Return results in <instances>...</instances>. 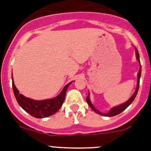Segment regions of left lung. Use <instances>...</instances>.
<instances>
[{
	"label": "left lung",
	"mask_w": 151,
	"mask_h": 151,
	"mask_svg": "<svg viewBox=\"0 0 151 151\" xmlns=\"http://www.w3.org/2000/svg\"><path fill=\"white\" fill-rule=\"evenodd\" d=\"M135 53H136V58H137V60H138V62H140L139 54H138V50L137 48H135ZM140 65H141V63H140ZM141 66H140V69H139V71H138V83H137V88H136V90H135V91L134 92V94H132V97H131L130 98H129V99L126 101V102L123 103L122 104H120V105H119V106H114V107L111 108L110 111L108 112V113H101V112H100L99 110H97V109H96V108L93 106V104H92L91 102V101H90L89 93H88V95L87 98H86V102L88 103V104L90 106V107L91 108L92 110H94L95 113H97V114H100V115L104 116H109V117L114 116L118 115V114H119L120 113H122L123 110H125V109H126V108H127L128 106H129V105H130L133 102V101H134V98H135L136 95H137V93H138V88H139V82H140V78H141Z\"/></svg>",
	"instance_id": "1"
}]
</instances>
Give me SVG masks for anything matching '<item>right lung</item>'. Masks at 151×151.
<instances>
[{
  "label": "right lung",
  "instance_id": "1",
  "mask_svg": "<svg viewBox=\"0 0 151 151\" xmlns=\"http://www.w3.org/2000/svg\"><path fill=\"white\" fill-rule=\"evenodd\" d=\"M72 82H73L67 84L63 88L60 94L54 98L43 100V101H35L19 94L18 89L14 85L13 74H12V85H13V93L19 105L31 116L38 119L50 116L60 110L65 100L66 90Z\"/></svg>",
  "mask_w": 151,
  "mask_h": 151
}]
</instances>
